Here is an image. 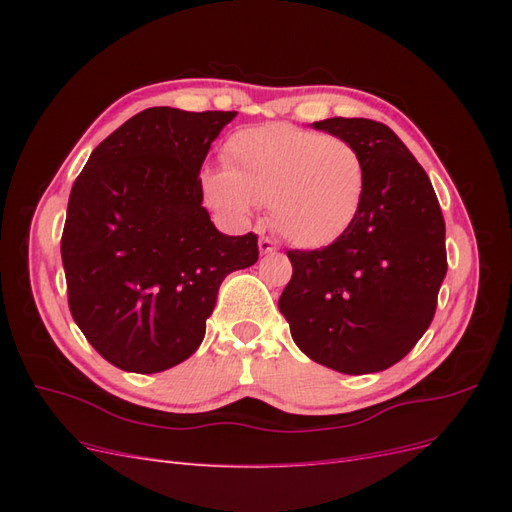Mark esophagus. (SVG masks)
<instances>
[{
    "label": "esophagus",
    "instance_id": "esophagus-1",
    "mask_svg": "<svg viewBox=\"0 0 512 512\" xmlns=\"http://www.w3.org/2000/svg\"><path fill=\"white\" fill-rule=\"evenodd\" d=\"M258 250H260V254H273V252L277 250V245H275V241L269 239V237H260Z\"/></svg>",
    "mask_w": 512,
    "mask_h": 512
}]
</instances>
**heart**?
Wrapping results in <instances>:
<instances>
[{
    "instance_id": "heart-1",
    "label": "heart",
    "mask_w": 512,
    "mask_h": 512,
    "mask_svg": "<svg viewBox=\"0 0 512 512\" xmlns=\"http://www.w3.org/2000/svg\"><path fill=\"white\" fill-rule=\"evenodd\" d=\"M226 168L203 175L207 203L230 220L269 205L271 226L299 247L337 241L361 211L367 170L361 151L342 136L262 123L228 136Z\"/></svg>"
}]
</instances>
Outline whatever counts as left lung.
I'll list each match as a JSON object with an SVG mask.
<instances>
[{"label": "left lung", "instance_id": "1", "mask_svg": "<svg viewBox=\"0 0 512 512\" xmlns=\"http://www.w3.org/2000/svg\"><path fill=\"white\" fill-rule=\"evenodd\" d=\"M314 128L361 151L365 196L337 241L288 250L292 277L280 312L312 361L374 374L404 359L436 314L448 269L442 209L423 166L389 126L331 117Z\"/></svg>", "mask_w": 512, "mask_h": 512}]
</instances>
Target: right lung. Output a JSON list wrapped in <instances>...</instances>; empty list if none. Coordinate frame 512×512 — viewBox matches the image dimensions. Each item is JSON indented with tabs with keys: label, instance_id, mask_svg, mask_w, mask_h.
<instances>
[{
	"label": "right lung",
	"instance_id": "obj_1",
	"mask_svg": "<svg viewBox=\"0 0 512 512\" xmlns=\"http://www.w3.org/2000/svg\"><path fill=\"white\" fill-rule=\"evenodd\" d=\"M235 111L153 106L91 153L61 235L74 322L108 363L156 374L196 352L220 284L258 260L203 207L200 168Z\"/></svg>",
	"mask_w": 512,
	"mask_h": 512
}]
</instances>
